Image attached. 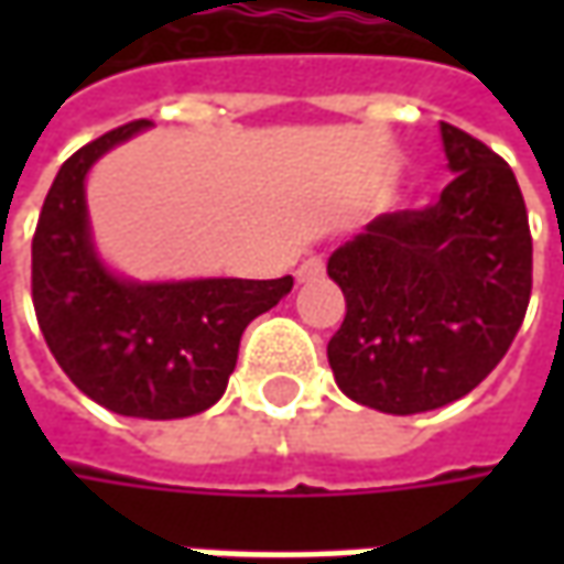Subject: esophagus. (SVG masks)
Instances as JSON below:
<instances>
[{
  "mask_svg": "<svg viewBox=\"0 0 564 564\" xmlns=\"http://www.w3.org/2000/svg\"><path fill=\"white\" fill-rule=\"evenodd\" d=\"M323 260L319 257H311V260H304L301 267H297V282H316V279H323Z\"/></svg>",
  "mask_w": 564,
  "mask_h": 564,
  "instance_id": "esophagus-1",
  "label": "esophagus"
}]
</instances>
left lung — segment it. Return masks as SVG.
Here are the masks:
<instances>
[{
    "label": "left lung",
    "instance_id": "obj_1",
    "mask_svg": "<svg viewBox=\"0 0 564 564\" xmlns=\"http://www.w3.org/2000/svg\"><path fill=\"white\" fill-rule=\"evenodd\" d=\"M448 172L440 200L382 213L333 250L345 294L329 338L338 389L382 414L436 411L506 358L531 301V228L509 163L440 124Z\"/></svg>",
    "mask_w": 564,
    "mask_h": 564
}]
</instances>
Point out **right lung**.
Wrapping results in <instances>:
<instances>
[{
  "label": "right lung",
  "mask_w": 564,
  "mask_h": 564,
  "mask_svg": "<svg viewBox=\"0 0 564 564\" xmlns=\"http://www.w3.org/2000/svg\"><path fill=\"white\" fill-rule=\"evenodd\" d=\"M147 128L121 124L58 169L33 235V311L53 358L87 399L121 417L178 421L223 399L241 333L294 279H131L102 260L87 175Z\"/></svg>",
  "instance_id": "obj_1"
}]
</instances>
